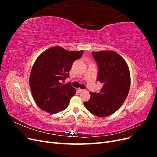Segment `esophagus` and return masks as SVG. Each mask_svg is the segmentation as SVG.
<instances>
[{"label": "esophagus", "instance_id": "34e87169", "mask_svg": "<svg viewBox=\"0 0 157 157\" xmlns=\"http://www.w3.org/2000/svg\"><path fill=\"white\" fill-rule=\"evenodd\" d=\"M77 91H78L79 93H80V92H84V90H83V89H80V88H77Z\"/></svg>", "mask_w": 157, "mask_h": 157}]
</instances>
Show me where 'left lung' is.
<instances>
[{
    "mask_svg": "<svg viewBox=\"0 0 157 157\" xmlns=\"http://www.w3.org/2000/svg\"><path fill=\"white\" fill-rule=\"evenodd\" d=\"M92 56L99 69L97 80L103 86L99 93L90 92V99L84 105L94 115L107 117L126 99L130 87V71L126 61L115 52H92Z\"/></svg>",
    "mask_w": 157,
    "mask_h": 157,
    "instance_id": "left-lung-1",
    "label": "left lung"
}]
</instances>
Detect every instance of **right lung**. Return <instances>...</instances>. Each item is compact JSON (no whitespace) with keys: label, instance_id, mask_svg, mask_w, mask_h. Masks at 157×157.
<instances>
[{"label":"right lung","instance_id":"add662e5","mask_svg":"<svg viewBox=\"0 0 157 157\" xmlns=\"http://www.w3.org/2000/svg\"><path fill=\"white\" fill-rule=\"evenodd\" d=\"M82 54L83 50L68 51L54 46L38 57L31 71L29 85L33 99L42 110L54 114L68 107L76 90L61 81L69 77L73 62Z\"/></svg>","mask_w":157,"mask_h":157}]
</instances>
